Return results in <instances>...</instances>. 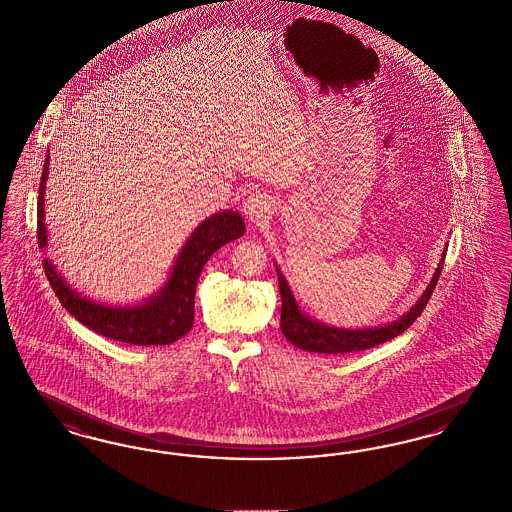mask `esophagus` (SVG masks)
Masks as SVG:
<instances>
[{
  "mask_svg": "<svg viewBox=\"0 0 512 512\" xmlns=\"http://www.w3.org/2000/svg\"><path fill=\"white\" fill-rule=\"evenodd\" d=\"M242 209H244L245 217L253 224H263L272 215V201L268 195L255 192V194L245 197Z\"/></svg>",
  "mask_w": 512,
  "mask_h": 512,
  "instance_id": "obj_1",
  "label": "esophagus"
}]
</instances>
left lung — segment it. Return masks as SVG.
Listing matches in <instances>:
<instances>
[{
	"label": "left lung",
	"mask_w": 512,
	"mask_h": 512,
	"mask_svg": "<svg viewBox=\"0 0 512 512\" xmlns=\"http://www.w3.org/2000/svg\"><path fill=\"white\" fill-rule=\"evenodd\" d=\"M445 253H447V249H443L438 268H436L428 288L418 297V301L414 303L413 307L403 317L388 322V324L374 326V328H338V326H332V324H326V322H320V320L305 315L293 297L288 280L284 278L282 270L276 265L278 286H280V295H282V315H280L282 334L292 345L303 349V351L328 353V355L330 353L338 355V353L365 351V349L380 345L384 341L393 340L395 336L403 334L413 324L416 317L424 311L428 299L432 297V292L438 284L439 274H441L443 261H445Z\"/></svg>",
	"instance_id": "obj_1"
}]
</instances>
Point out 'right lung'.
<instances>
[{
  "label": "right lung",
  "instance_id": "right-lung-1",
  "mask_svg": "<svg viewBox=\"0 0 512 512\" xmlns=\"http://www.w3.org/2000/svg\"><path fill=\"white\" fill-rule=\"evenodd\" d=\"M48 174L49 155H46L38 195V245L42 251L48 247L44 209ZM244 232L242 215L232 209L220 211L199 222L176 255L167 282L147 299L132 305H111L76 292L49 257L44 259V270L61 305L86 328L105 338L132 345H169L192 330L195 286L205 263L222 245L238 240Z\"/></svg>",
  "mask_w": 512,
  "mask_h": 512
}]
</instances>
